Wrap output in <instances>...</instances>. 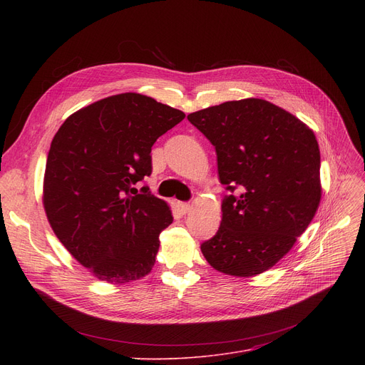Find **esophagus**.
<instances>
[{
    "mask_svg": "<svg viewBox=\"0 0 365 365\" xmlns=\"http://www.w3.org/2000/svg\"><path fill=\"white\" fill-rule=\"evenodd\" d=\"M178 208H179V212L186 215V213H189V210L192 208V205H190L189 202H178Z\"/></svg>",
    "mask_w": 365,
    "mask_h": 365,
    "instance_id": "34e87169",
    "label": "esophagus"
}]
</instances>
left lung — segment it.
Here are the masks:
<instances>
[{
	"instance_id": "1",
	"label": "left lung",
	"mask_w": 365,
	"mask_h": 365,
	"mask_svg": "<svg viewBox=\"0 0 365 365\" xmlns=\"http://www.w3.org/2000/svg\"><path fill=\"white\" fill-rule=\"evenodd\" d=\"M217 153L220 183L237 195L222 202L217 234L201 244L210 266L256 277L289 253L321 201L314 131L285 109L256 98L187 115Z\"/></svg>"
}]
</instances>
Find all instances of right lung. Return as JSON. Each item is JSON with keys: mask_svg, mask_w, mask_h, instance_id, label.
Instances as JSON below:
<instances>
[{"mask_svg": "<svg viewBox=\"0 0 365 365\" xmlns=\"http://www.w3.org/2000/svg\"><path fill=\"white\" fill-rule=\"evenodd\" d=\"M185 113L139 93L101 99L65 120L50 145L43 204L56 237L109 284L146 277L170 205L136 187L152 171L150 148Z\"/></svg>", "mask_w": 365, "mask_h": 365, "instance_id": "right-lung-1", "label": "right lung"}]
</instances>
